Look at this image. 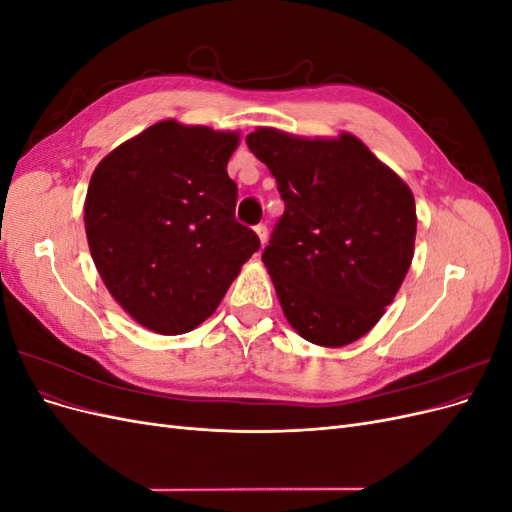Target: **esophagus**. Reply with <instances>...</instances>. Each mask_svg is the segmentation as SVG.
<instances>
[{
  "label": "esophagus",
  "instance_id": "esophagus-1",
  "mask_svg": "<svg viewBox=\"0 0 512 512\" xmlns=\"http://www.w3.org/2000/svg\"><path fill=\"white\" fill-rule=\"evenodd\" d=\"M254 232L258 235V239H260V245H265L267 243V239H269V232H267V226L265 224H258L256 228H254Z\"/></svg>",
  "mask_w": 512,
  "mask_h": 512
}]
</instances>
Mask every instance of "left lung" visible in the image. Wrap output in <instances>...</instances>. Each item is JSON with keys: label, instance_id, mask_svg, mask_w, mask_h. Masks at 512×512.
<instances>
[{"label": "left lung", "instance_id": "8db88e82", "mask_svg": "<svg viewBox=\"0 0 512 512\" xmlns=\"http://www.w3.org/2000/svg\"><path fill=\"white\" fill-rule=\"evenodd\" d=\"M284 198L262 262L290 327L342 348L376 327L414 256L416 207L408 183L350 132L247 134Z\"/></svg>", "mask_w": 512, "mask_h": 512}]
</instances>
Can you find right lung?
Masks as SVG:
<instances>
[{
  "label": "right lung",
  "instance_id": "add662e5",
  "mask_svg": "<svg viewBox=\"0 0 512 512\" xmlns=\"http://www.w3.org/2000/svg\"><path fill=\"white\" fill-rule=\"evenodd\" d=\"M239 132L153 123L96 166L85 232L113 299L141 327L181 335L205 322L260 247L235 220L226 173Z\"/></svg>",
  "mask_w": 512,
  "mask_h": 512
}]
</instances>
